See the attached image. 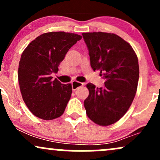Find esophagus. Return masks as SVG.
Listing matches in <instances>:
<instances>
[{"mask_svg": "<svg viewBox=\"0 0 160 160\" xmlns=\"http://www.w3.org/2000/svg\"><path fill=\"white\" fill-rule=\"evenodd\" d=\"M71 86H72V89L73 90H76L77 89H78V87H80V86H83V83L82 82H78V81H73L71 82Z\"/></svg>", "mask_w": 160, "mask_h": 160, "instance_id": "1", "label": "esophagus"}]
</instances>
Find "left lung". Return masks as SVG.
I'll list each match as a JSON object with an SVG mask.
<instances>
[{
    "instance_id": "obj_1",
    "label": "left lung",
    "mask_w": 160,
    "mask_h": 160,
    "mask_svg": "<svg viewBox=\"0 0 160 160\" xmlns=\"http://www.w3.org/2000/svg\"><path fill=\"white\" fill-rule=\"evenodd\" d=\"M93 71L99 70L104 85L88 83L89 96L84 101L86 114L102 126L115 123L131 106L139 78L138 57L129 43L115 34L82 33Z\"/></svg>"
}]
</instances>
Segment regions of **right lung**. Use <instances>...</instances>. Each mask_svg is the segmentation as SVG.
Listing matches in <instances>:
<instances>
[{
	"mask_svg": "<svg viewBox=\"0 0 160 160\" xmlns=\"http://www.w3.org/2000/svg\"><path fill=\"white\" fill-rule=\"evenodd\" d=\"M81 38L73 33H44L23 51L18 70L20 91L29 111L37 117L50 120L63 114L72 86L52 80V74L58 72L66 53Z\"/></svg>",
	"mask_w": 160,
	"mask_h": 160,
	"instance_id": "1",
	"label": "right lung"
}]
</instances>
